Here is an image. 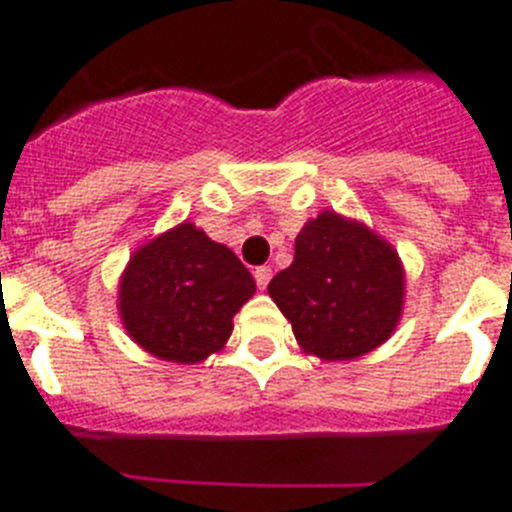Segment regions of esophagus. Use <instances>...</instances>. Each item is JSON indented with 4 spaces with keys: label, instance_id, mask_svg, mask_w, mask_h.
I'll return each mask as SVG.
<instances>
[{
    "label": "esophagus",
    "instance_id": "34e87169",
    "mask_svg": "<svg viewBox=\"0 0 512 512\" xmlns=\"http://www.w3.org/2000/svg\"><path fill=\"white\" fill-rule=\"evenodd\" d=\"M253 279H256V286H259V289H266V286H269V281H271L269 266H259V269L253 271Z\"/></svg>",
    "mask_w": 512,
    "mask_h": 512
}]
</instances>
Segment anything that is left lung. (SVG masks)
Here are the masks:
<instances>
[{"mask_svg":"<svg viewBox=\"0 0 512 512\" xmlns=\"http://www.w3.org/2000/svg\"><path fill=\"white\" fill-rule=\"evenodd\" d=\"M269 294L306 352L339 362L387 342L405 279L389 243L326 211L301 228L294 264L271 279Z\"/></svg>","mask_w":512,"mask_h":512,"instance_id":"8db88e82","label":"left lung"}]
</instances>
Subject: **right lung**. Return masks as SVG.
Instances as JSON below:
<instances>
[{
	"mask_svg": "<svg viewBox=\"0 0 512 512\" xmlns=\"http://www.w3.org/2000/svg\"><path fill=\"white\" fill-rule=\"evenodd\" d=\"M253 291L256 281L231 248L183 223L130 259L120 314L145 352L193 364L226 344L233 316Z\"/></svg>",
	"mask_w": 512,
	"mask_h": 512,
	"instance_id": "right-lung-1",
	"label": "right lung"
}]
</instances>
